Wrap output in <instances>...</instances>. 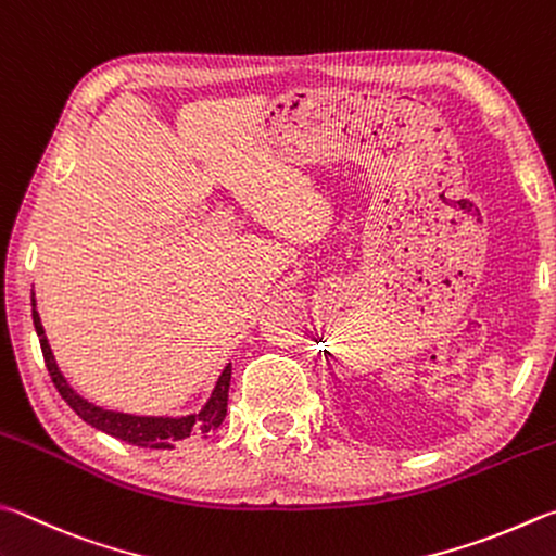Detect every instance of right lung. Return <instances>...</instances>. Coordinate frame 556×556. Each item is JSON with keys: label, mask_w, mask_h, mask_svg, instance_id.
I'll use <instances>...</instances> for the list:
<instances>
[{"label": "right lung", "mask_w": 556, "mask_h": 556, "mask_svg": "<svg viewBox=\"0 0 556 556\" xmlns=\"http://www.w3.org/2000/svg\"><path fill=\"white\" fill-rule=\"evenodd\" d=\"M34 326L40 340V350H43V359L48 367V375L53 379L55 389L65 403L73 408L79 418L97 430L106 432V435H114L118 440L128 442V445L136 447H150V450H173L175 445L185 440H197L206 438L211 430H216L226 418L228 410V387H230V365L224 369V375L218 377L216 389L211 393V399L204 408L194 416L187 418H146V416H128V413H116V410H104L94 406V403L85 401L83 396L70 389L65 377L60 375V369L53 359V352L46 340L43 326H40V318L34 308Z\"/></svg>", "instance_id": "right-lung-1"}]
</instances>
